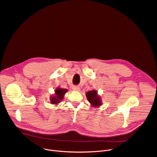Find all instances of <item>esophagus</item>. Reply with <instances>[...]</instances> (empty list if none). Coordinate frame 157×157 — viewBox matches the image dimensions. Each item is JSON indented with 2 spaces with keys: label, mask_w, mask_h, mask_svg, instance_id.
Instances as JSON below:
<instances>
[{
  "label": "esophagus",
  "mask_w": 157,
  "mask_h": 157,
  "mask_svg": "<svg viewBox=\"0 0 157 157\" xmlns=\"http://www.w3.org/2000/svg\"><path fill=\"white\" fill-rule=\"evenodd\" d=\"M73 89L74 90H76V91H78V90H79V89H80V88L78 86H74L73 87Z\"/></svg>",
  "instance_id": "1"
}]
</instances>
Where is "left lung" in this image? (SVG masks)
<instances>
[{
  "label": "left lung",
  "mask_w": 157,
  "mask_h": 157,
  "mask_svg": "<svg viewBox=\"0 0 157 157\" xmlns=\"http://www.w3.org/2000/svg\"><path fill=\"white\" fill-rule=\"evenodd\" d=\"M87 98L94 106H98L101 105L100 98L97 95L96 90H91L87 92L86 94Z\"/></svg>",
  "instance_id": "left-lung-1"
}]
</instances>
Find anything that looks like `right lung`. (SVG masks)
<instances>
[{"label": "right lung", "instance_id": "right-lung-1", "mask_svg": "<svg viewBox=\"0 0 157 157\" xmlns=\"http://www.w3.org/2000/svg\"><path fill=\"white\" fill-rule=\"evenodd\" d=\"M67 91V90H66V89H59V88L57 89L56 90V96L53 97L51 98V103L57 104V103H59L60 101V100H62L63 98V95H64L65 93H66Z\"/></svg>", "mask_w": 157, "mask_h": 157}]
</instances>
